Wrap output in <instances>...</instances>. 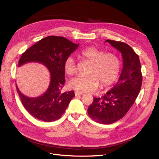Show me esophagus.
Instances as JSON below:
<instances>
[{"label": "esophagus", "mask_w": 159, "mask_h": 159, "mask_svg": "<svg viewBox=\"0 0 159 159\" xmlns=\"http://www.w3.org/2000/svg\"><path fill=\"white\" fill-rule=\"evenodd\" d=\"M84 95V93H83L80 92V91H75V95L76 97L80 96V95Z\"/></svg>", "instance_id": "esophagus-1"}]
</instances>
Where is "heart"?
Segmentation results:
<instances>
[{
	"instance_id": "b5f03b06",
	"label": "heart",
	"mask_w": 159,
	"mask_h": 159,
	"mask_svg": "<svg viewBox=\"0 0 159 159\" xmlns=\"http://www.w3.org/2000/svg\"><path fill=\"white\" fill-rule=\"evenodd\" d=\"M80 56L90 63L87 75H77L69 81L71 88L83 93L95 91L101 84L103 87L110 85L116 81L119 75L121 62L116 54L108 52L90 47L82 50ZM64 70L69 75L74 74L77 68L74 58L71 56L66 58Z\"/></svg>"
}]
</instances>
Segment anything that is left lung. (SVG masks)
<instances>
[{
	"label": "left lung",
	"instance_id": "left-lung-1",
	"mask_svg": "<svg viewBox=\"0 0 159 159\" xmlns=\"http://www.w3.org/2000/svg\"><path fill=\"white\" fill-rule=\"evenodd\" d=\"M105 42L122 53V71L111 90L101 98H93L87 112L95 122L111 124L124 117L134 105L141 87L142 74L139 57L132 47L120 41L108 39Z\"/></svg>",
	"mask_w": 159,
	"mask_h": 159
}]
</instances>
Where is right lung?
Returning <instances> with one entry per match:
<instances>
[{"mask_svg": "<svg viewBox=\"0 0 159 159\" xmlns=\"http://www.w3.org/2000/svg\"><path fill=\"white\" fill-rule=\"evenodd\" d=\"M79 45L64 37L48 36L27 49L20 57L18 66L27 62H37L45 65L51 73L48 89L39 97H26L16 85L21 103L34 117L44 122L55 121L61 118L70 101L75 97L74 91L62 93L61 89L65 83L64 62Z\"/></svg>", "mask_w": 159, "mask_h": 159, "instance_id": "right-lung-1", "label": "right lung"}]
</instances>
